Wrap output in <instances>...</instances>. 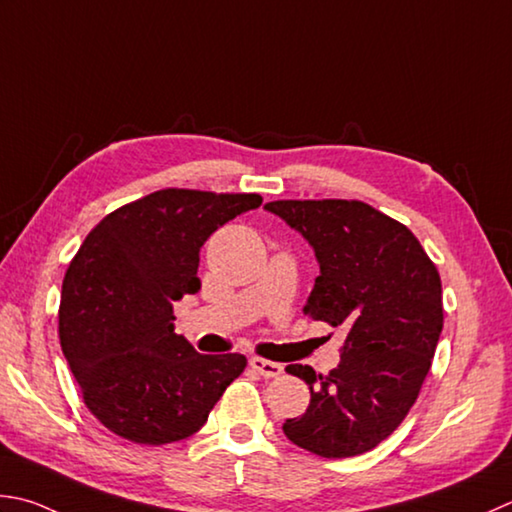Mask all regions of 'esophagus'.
<instances>
[{
	"instance_id": "1",
	"label": "esophagus",
	"mask_w": 512,
	"mask_h": 512,
	"mask_svg": "<svg viewBox=\"0 0 512 512\" xmlns=\"http://www.w3.org/2000/svg\"><path fill=\"white\" fill-rule=\"evenodd\" d=\"M249 365H252V368H254L260 376H265V379H276V376L283 374V365H281V363L258 359V356H254V359L249 361Z\"/></svg>"
}]
</instances>
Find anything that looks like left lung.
Returning <instances> with one entry per match:
<instances>
[{
    "instance_id": "obj_1",
    "label": "left lung",
    "mask_w": 512,
    "mask_h": 512,
    "mask_svg": "<svg viewBox=\"0 0 512 512\" xmlns=\"http://www.w3.org/2000/svg\"><path fill=\"white\" fill-rule=\"evenodd\" d=\"M265 209L312 245L321 267L303 312L347 330L330 374L285 368L312 399L283 432L318 457L363 455L399 428L430 372L443 327L439 272L406 225L361 200H274Z\"/></svg>"
}]
</instances>
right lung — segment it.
Listing matches in <instances>:
<instances>
[{
    "label": "right lung",
    "instance_id": "1",
    "mask_svg": "<svg viewBox=\"0 0 512 512\" xmlns=\"http://www.w3.org/2000/svg\"><path fill=\"white\" fill-rule=\"evenodd\" d=\"M258 194L160 189L111 211L66 269L60 343L86 408L113 435L162 446L198 432L243 354H198L173 303L200 289V247Z\"/></svg>",
    "mask_w": 512,
    "mask_h": 512
}]
</instances>
